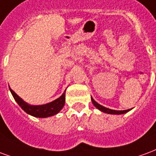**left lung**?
<instances>
[{"mask_svg":"<svg viewBox=\"0 0 156 156\" xmlns=\"http://www.w3.org/2000/svg\"><path fill=\"white\" fill-rule=\"evenodd\" d=\"M91 101L92 103L94 105V106L95 108H97L98 110H100L102 112H104V113H106V114H111V115H122V114H126L127 113L128 111H129L130 110H125V111H115V110H111V109H109V108H105V106H102L101 105L98 104L97 102L95 101L94 99L91 97Z\"/></svg>","mask_w":156,"mask_h":156,"instance_id":"1","label":"left lung"}]
</instances>
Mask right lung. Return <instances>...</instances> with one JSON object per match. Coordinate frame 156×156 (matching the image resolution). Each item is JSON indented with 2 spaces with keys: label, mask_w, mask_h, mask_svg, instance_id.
<instances>
[{
  "label": "right lung",
  "mask_w": 156,
  "mask_h": 156,
  "mask_svg": "<svg viewBox=\"0 0 156 156\" xmlns=\"http://www.w3.org/2000/svg\"><path fill=\"white\" fill-rule=\"evenodd\" d=\"M10 88L11 95H13L15 101L17 102V104L20 105L21 109L25 112H27L28 115H30L34 117H38V118H46V117L52 116L58 114L60 111L64 107L65 101H66V90L62 95L55 100L53 101L47 103L45 105H34L28 104L24 100L20 98V96L15 93L14 90H12Z\"/></svg>",
  "instance_id": "1"
}]
</instances>
